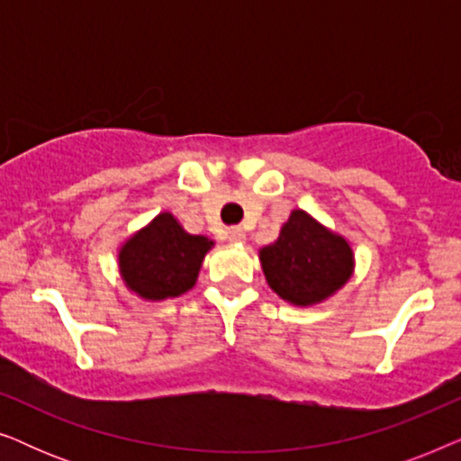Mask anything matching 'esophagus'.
<instances>
[{
  "instance_id": "34e87169",
  "label": "esophagus",
  "mask_w": 461,
  "mask_h": 461,
  "mask_svg": "<svg viewBox=\"0 0 461 461\" xmlns=\"http://www.w3.org/2000/svg\"><path fill=\"white\" fill-rule=\"evenodd\" d=\"M226 237H229L230 243H237V245L245 243V230L241 226H232V229H229V232H226Z\"/></svg>"
}]
</instances>
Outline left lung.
Segmentation results:
<instances>
[{"instance_id": "obj_1", "label": "left lung", "mask_w": 461, "mask_h": 461, "mask_svg": "<svg viewBox=\"0 0 461 461\" xmlns=\"http://www.w3.org/2000/svg\"><path fill=\"white\" fill-rule=\"evenodd\" d=\"M258 258L268 287L298 308L330 300L355 275L348 239L304 210H292L279 237L258 249Z\"/></svg>"}]
</instances>
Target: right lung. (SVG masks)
<instances>
[{"label": "right lung", "mask_w": 461, "mask_h": 461, "mask_svg": "<svg viewBox=\"0 0 461 461\" xmlns=\"http://www.w3.org/2000/svg\"><path fill=\"white\" fill-rule=\"evenodd\" d=\"M213 239L191 235L172 212H161L117 249L123 285L144 302L178 298L197 283Z\"/></svg>", "instance_id": "right-lung-1"}]
</instances>
